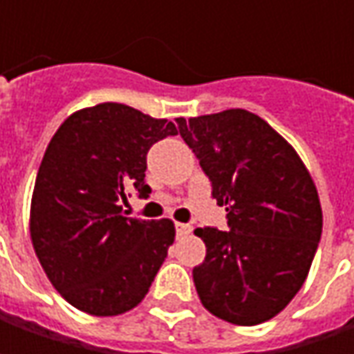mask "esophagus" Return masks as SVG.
Wrapping results in <instances>:
<instances>
[{
	"label": "esophagus",
	"mask_w": 354,
	"mask_h": 354,
	"mask_svg": "<svg viewBox=\"0 0 354 354\" xmlns=\"http://www.w3.org/2000/svg\"><path fill=\"white\" fill-rule=\"evenodd\" d=\"M175 232H177V238L185 236L191 232V225H183V223H175Z\"/></svg>",
	"instance_id": "obj_1"
}]
</instances>
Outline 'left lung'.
<instances>
[{
	"label": "left lung",
	"mask_w": 354,
	"mask_h": 354,
	"mask_svg": "<svg viewBox=\"0 0 354 354\" xmlns=\"http://www.w3.org/2000/svg\"><path fill=\"white\" fill-rule=\"evenodd\" d=\"M177 128L228 218V230H195L207 246L193 268L201 304L234 325L272 319L304 286L319 246L313 179L292 145L248 110L177 118Z\"/></svg>",
	"instance_id": "left-lung-1"
}]
</instances>
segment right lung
<instances>
[{
  "label": "right lung",
  "instance_id": "right-lung-1",
  "mask_svg": "<svg viewBox=\"0 0 354 354\" xmlns=\"http://www.w3.org/2000/svg\"><path fill=\"white\" fill-rule=\"evenodd\" d=\"M173 122L104 102L68 116L48 143L31 198V240L47 278L76 309L110 317L138 306L175 240L169 218L122 211L147 198V151Z\"/></svg>",
  "mask_w": 354,
  "mask_h": 354
}]
</instances>
